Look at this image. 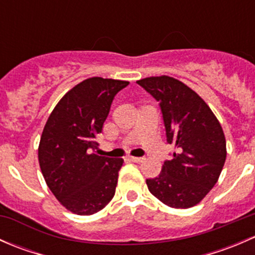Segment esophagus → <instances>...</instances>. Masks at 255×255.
Here are the masks:
<instances>
[{
	"label": "esophagus",
	"instance_id": "1",
	"mask_svg": "<svg viewBox=\"0 0 255 255\" xmlns=\"http://www.w3.org/2000/svg\"><path fill=\"white\" fill-rule=\"evenodd\" d=\"M130 160L134 161V163H142V161L144 160L143 156H130Z\"/></svg>",
	"mask_w": 255,
	"mask_h": 255
}]
</instances>
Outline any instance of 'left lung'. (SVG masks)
<instances>
[{
	"mask_svg": "<svg viewBox=\"0 0 255 255\" xmlns=\"http://www.w3.org/2000/svg\"><path fill=\"white\" fill-rule=\"evenodd\" d=\"M137 84L158 101L166 142L176 149L159 176L146 179L149 191L170 207L195 206L215 186L225 165L222 127L206 102L179 80L151 76Z\"/></svg>",
	"mask_w": 255,
	"mask_h": 255,
	"instance_id": "left-lung-1",
	"label": "left lung"
}]
</instances>
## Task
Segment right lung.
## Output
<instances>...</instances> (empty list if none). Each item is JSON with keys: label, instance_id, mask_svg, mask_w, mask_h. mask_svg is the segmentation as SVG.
Wrapping results in <instances>:
<instances>
[{"label": "right lung", "instance_id": "1", "mask_svg": "<svg viewBox=\"0 0 255 255\" xmlns=\"http://www.w3.org/2000/svg\"><path fill=\"white\" fill-rule=\"evenodd\" d=\"M122 80L91 78L71 89L49 116L38 158L49 189L64 207L89 216L115 196L123 159L92 153L99 143L116 95L128 86Z\"/></svg>", "mask_w": 255, "mask_h": 255}]
</instances>
